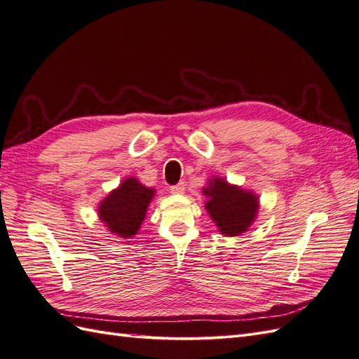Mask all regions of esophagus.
Listing matches in <instances>:
<instances>
[{
	"mask_svg": "<svg viewBox=\"0 0 359 359\" xmlns=\"http://www.w3.org/2000/svg\"><path fill=\"white\" fill-rule=\"evenodd\" d=\"M184 190H186L184 182H178V184H175V186L170 187V193H173V194H182Z\"/></svg>",
	"mask_w": 359,
	"mask_h": 359,
	"instance_id": "esophagus-1",
	"label": "esophagus"
}]
</instances>
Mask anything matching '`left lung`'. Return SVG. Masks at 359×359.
<instances>
[{
    "mask_svg": "<svg viewBox=\"0 0 359 359\" xmlns=\"http://www.w3.org/2000/svg\"><path fill=\"white\" fill-rule=\"evenodd\" d=\"M203 194L210 196L206 211L226 236H236L247 231L257 212V198L252 191L231 186L224 180L215 178Z\"/></svg>",
    "mask_w": 359,
    "mask_h": 359,
    "instance_id": "left-lung-1",
    "label": "left lung"
}]
</instances>
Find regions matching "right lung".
<instances>
[{
	"label": "right lung",
	"instance_id": "add662e5",
	"mask_svg": "<svg viewBox=\"0 0 359 359\" xmlns=\"http://www.w3.org/2000/svg\"><path fill=\"white\" fill-rule=\"evenodd\" d=\"M153 196V189L142 186L135 178H128L100 203V220L106 223V227H109L107 231L115 235L123 238L133 236L145 219Z\"/></svg>",
	"mask_w": 359,
	"mask_h": 359
}]
</instances>
